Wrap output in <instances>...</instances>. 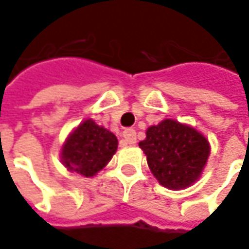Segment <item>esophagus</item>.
Here are the masks:
<instances>
[{
    "label": "esophagus",
    "mask_w": 249,
    "mask_h": 249,
    "mask_svg": "<svg viewBox=\"0 0 249 249\" xmlns=\"http://www.w3.org/2000/svg\"><path fill=\"white\" fill-rule=\"evenodd\" d=\"M137 141V133L134 129H126L123 131V144H134Z\"/></svg>",
    "instance_id": "esophagus-1"
}]
</instances>
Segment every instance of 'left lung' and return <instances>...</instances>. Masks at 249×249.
<instances>
[{
	"instance_id": "left-lung-1",
	"label": "left lung",
	"mask_w": 249,
	"mask_h": 249,
	"mask_svg": "<svg viewBox=\"0 0 249 249\" xmlns=\"http://www.w3.org/2000/svg\"><path fill=\"white\" fill-rule=\"evenodd\" d=\"M139 145L147 155L149 169L159 184L170 190L196 183L211 152L204 134L173 119L148 127L147 137Z\"/></svg>"
}]
</instances>
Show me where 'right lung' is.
Listing matches in <instances>:
<instances>
[{
    "label": "right lung",
    "mask_w": 249,
    "mask_h": 249,
    "mask_svg": "<svg viewBox=\"0 0 249 249\" xmlns=\"http://www.w3.org/2000/svg\"><path fill=\"white\" fill-rule=\"evenodd\" d=\"M116 149L118 139L113 133L86 119L66 139L61 158L68 170L91 177L108 165Z\"/></svg>",
    "instance_id": "1"
}]
</instances>
